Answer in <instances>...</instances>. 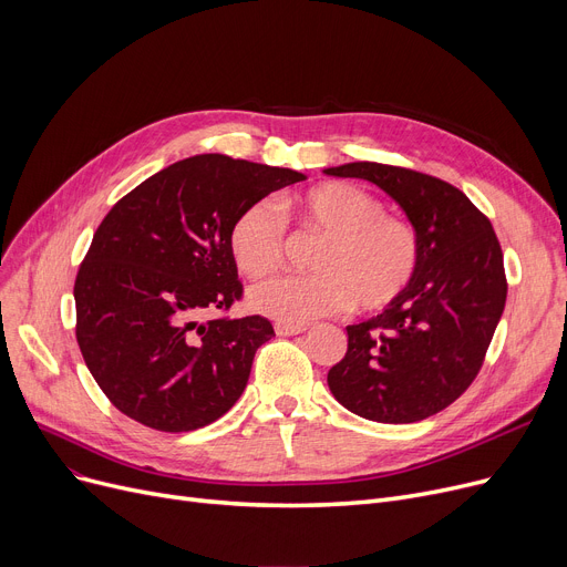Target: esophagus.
<instances>
[{
    "label": "esophagus",
    "mask_w": 567,
    "mask_h": 567,
    "mask_svg": "<svg viewBox=\"0 0 567 567\" xmlns=\"http://www.w3.org/2000/svg\"><path fill=\"white\" fill-rule=\"evenodd\" d=\"M308 329L303 323H282V321H278L276 323V333L278 336H282V338H287V336H299V333H306Z\"/></svg>",
    "instance_id": "1"
}]
</instances>
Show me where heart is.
<instances>
[{"instance_id": "obj_1", "label": "heart", "mask_w": 567, "mask_h": 567, "mask_svg": "<svg viewBox=\"0 0 567 567\" xmlns=\"http://www.w3.org/2000/svg\"><path fill=\"white\" fill-rule=\"evenodd\" d=\"M280 214L326 241L310 268L315 276H285L250 289L248 303L282 323H306L349 306L379 312L398 303L421 268V234L385 214L377 195L353 184H321L282 202ZM227 248L250 280L276 274L285 259V227L266 202L248 204L227 234Z\"/></svg>"}]
</instances>
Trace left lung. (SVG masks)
I'll return each mask as SVG.
<instances>
[{
	"instance_id": "left-lung-1",
	"label": "left lung",
	"mask_w": 567,
	"mask_h": 567,
	"mask_svg": "<svg viewBox=\"0 0 567 567\" xmlns=\"http://www.w3.org/2000/svg\"><path fill=\"white\" fill-rule=\"evenodd\" d=\"M331 176L389 193L421 234V268L402 299L347 326L344 359L329 370L336 400L361 419L415 423L451 406L478 377L505 308L503 252L489 218L449 182L383 163Z\"/></svg>"
}]
</instances>
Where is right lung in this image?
<instances>
[{"mask_svg":"<svg viewBox=\"0 0 567 567\" xmlns=\"http://www.w3.org/2000/svg\"><path fill=\"white\" fill-rule=\"evenodd\" d=\"M301 172L202 154L148 176L99 225L75 278V338L107 400L161 432L218 421L241 398L274 326L220 315L244 285L227 248L234 218Z\"/></svg>","mask_w":567,"mask_h":567,"instance_id":"1","label":"right lung"}]
</instances>
